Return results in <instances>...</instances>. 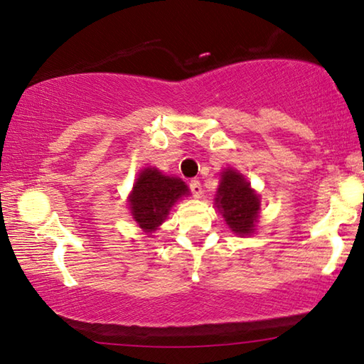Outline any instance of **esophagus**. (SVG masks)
Returning a JSON list of instances; mask_svg holds the SVG:
<instances>
[{
	"mask_svg": "<svg viewBox=\"0 0 364 364\" xmlns=\"http://www.w3.org/2000/svg\"><path fill=\"white\" fill-rule=\"evenodd\" d=\"M189 191L194 197H200L202 196V184L199 180H191L189 181Z\"/></svg>",
	"mask_w": 364,
	"mask_h": 364,
	"instance_id": "esophagus-1",
	"label": "esophagus"
}]
</instances>
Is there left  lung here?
Listing matches in <instances>:
<instances>
[{
	"label": "left lung",
	"mask_w": 364,
	"mask_h": 364,
	"mask_svg": "<svg viewBox=\"0 0 364 364\" xmlns=\"http://www.w3.org/2000/svg\"><path fill=\"white\" fill-rule=\"evenodd\" d=\"M215 202H217V207L221 208L228 226L234 232L242 234V236L254 232L260 200L242 175L234 170H226L221 175Z\"/></svg>",
	"instance_id": "1"
}]
</instances>
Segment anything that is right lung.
<instances>
[{"instance_id":"add662e5","label":"right lung","mask_w":364,"mask_h":364,"mask_svg":"<svg viewBox=\"0 0 364 364\" xmlns=\"http://www.w3.org/2000/svg\"><path fill=\"white\" fill-rule=\"evenodd\" d=\"M188 193V186L178 178L165 176L156 168H146L134 183L130 197L133 218L146 232L154 231L162 225L170 207Z\"/></svg>"}]
</instances>
